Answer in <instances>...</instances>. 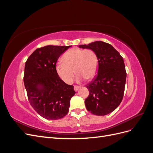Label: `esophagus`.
I'll use <instances>...</instances> for the list:
<instances>
[{
    "mask_svg": "<svg viewBox=\"0 0 153 153\" xmlns=\"http://www.w3.org/2000/svg\"><path fill=\"white\" fill-rule=\"evenodd\" d=\"M80 89V87L79 86H76V85H75V86H74V90H75L76 92V91H78V90Z\"/></svg>",
    "mask_w": 153,
    "mask_h": 153,
    "instance_id": "esophagus-1",
    "label": "esophagus"
}]
</instances>
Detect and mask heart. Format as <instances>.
<instances>
[{
	"instance_id": "b5f03b06",
	"label": "heart",
	"mask_w": 153,
	"mask_h": 153,
	"mask_svg": "<svg viewBox=\"0 0 153 153\" xmlns=\"http://www.w3.org/2000/svg\"><path fill=\"white\" fill-rule=\"evenodd\" d=\"M64 62H59L55 65L57 76L64 83H72L75 73H77L78 82L84 81L85 78L93 79L98 69V57L93 50L73 48L64 53L62 57Z\"/></svg>"
}]
</instances>
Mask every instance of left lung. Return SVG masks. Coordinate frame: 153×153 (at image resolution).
Instances as JSON below:
<instances>
[{
	"instance_id": "left-lung-1",
	"label": "left lung",
	"mask_w": 153,
	"mask_h": 153,
	"mask_svg": "<svg viewBox=\"0 0 153 153\" xmlns=\"http://www.w3.org/2000/svg\"><path fill=\"white\" fill-rule=\"evenodd\" d=\"M79 48L93 50L98 60V74L86 87L89 94L85 100L86 108L96 115H107L122 101L126 72L123 58L112 45L97 41Z\"/></svg>"
}]
</instances>
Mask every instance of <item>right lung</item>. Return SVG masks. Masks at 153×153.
<instances>
[{"mask_svg":"<svg viewBox=\"0 0 153 153\" xmlns=\"http://www.w3.org/2000/svg\"><path fill=\"white\" fill-rule=\"evenodd\" d=\"M71 47L45 46L36 49L25 62L24 82L29 101L45 119L57 120L66 115L75 94L74 87L60 79L55 71L59 57Z\"/></svg>","mask_w":153,"mask_h":153,"instance_id":"right-lung-1","label":"right lung"}]
</instances>
